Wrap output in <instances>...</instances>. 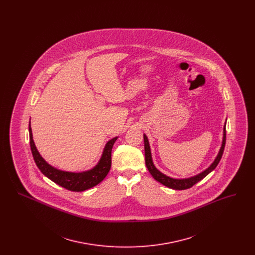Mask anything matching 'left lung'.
Listing matches in <instances>:
<instances>
[{"label":"left lung","mask_w":255,"mask_h":255,"mask_svg":"<svg viewBox=\"0 0 255 255\" xmlns=\"http://www.w3.org/2000/svg\"><path fill=\"white\" fill-rule=\"evenodd\" d=\"M226 123L227 120L224 124V128H223V139H222V144L220 147L218 154L216 156L215 159L213 160V162L206 168V169L202 171L201 173L189 177V178H184V179H176V178H172L165 174H163L162 172H160L159 170L155 166L154 162H153V158H152V154H151V148L149 144V140L145 133H143V139H144V151H145V164L146 167L148 171L150 172V174L152 175V177L157 181L160 182L161 184L175 189V190H184L187 188H190L191 186H193L195 183L200 182L201 180H203L205 177H206L211 171L216 168V166L218 165L219 161L223 156L224 153V149H225V144H226Z\"/></svg>","instance_id":"left-lung-1"}]
</instances>
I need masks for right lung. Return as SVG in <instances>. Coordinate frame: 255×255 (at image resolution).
I'll return each mask as SVG.
<instances>
[{
	"label": "right lung",
	"instance_id": "1",
	"mask_svg": "<svg viewBox=\"0 0 255 255\" xmlns=\"http://www.w3.org/2000/svg\"><path fill=\"white\" fill-rule=\"evenodd\" d=\"M28 131H29L30 148H31L32 156L36 163L37 167L47 178H49L50 181L55 182L56 184L60 185L62 187L71 191L81 192L89 188H92L99 182H102L104 178L107 176V174L109 173L111 164H112V158H111L112 148L114 146V143L116 142V140L119 138V136H115L107 141V143L103 148L101 157L93 168L86 170V171H81V172H70V171H64V170L55 168L54 166L48 163L40 155L33 140L30 122L28 125Z\"/></svg>",
	"mask_w": 255,
	"mask_h": 255
}]
</instances>
